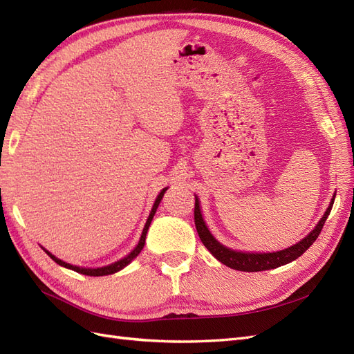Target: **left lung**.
<instances>
[{"label": "left lung", "mask_w": 354, "mask_h": 354, "mask_svg": "<svg viewBox=\"0 0 354 354\" xmlns=\"http://www.w3.org/2000/svg\"><path fill=\"white\" fill-rule=\"evenodd\" d=\"M335 196L332 198L330 205L326 209L325 216L320 218V221L317 223V226L315 227V230L306 236L303 241H299L298 243H295L291 248H286L283 251H277V252H266V254H252V252H238L226 248V246L221 245L220 242H217L214 239L212 234L209 233V230L207 229L205 223H203L202 214L199 209V202L198 198L195 199V226L198 230L199 238L202 241V243L205 245V248L216 257V259L226 264L230 269L234 270H241V272H263V270H270V269H276V267L283 266L294 261L295 259H298L299 255H303L312 243L317 239L319 233L322 232L324 224L329 216L332 203H334Z\"/></svg>", "instance_id": "obj_1"}]
</instances>
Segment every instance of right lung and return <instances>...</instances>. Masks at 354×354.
<instances>
[{
	"label": "right lung",
	"mask_w": 354,
	"mask_h": 354,
	"mask_svg": "<svg viewBox=\"0 0 354 354\" xmlns=\"http://www.w3.org/2000/svg\"><path fill=\"white\" fill-rule=\"evenodd\" d=\"M165 190H167V189H164L162 192H160V194H159V195H158V198H156V201H155V203H153V208H152L151 214H149V218H147V221H146V226H145V229H143V233H142V238H140V241H138V245L136 246V248H134L130 254H128L127 257H124L122 260L116 261V263H113V264H111V266L100 267V269H84V267L72 266V264H69V263H65V261H62V260L56 259L55 255H51V254L46 250L47 255H50V257H51V260H55L59 266H63V267H66V269H71V270H75L77 273H82V274H87V276H106V274H112V273L120 272L121 269H124V267H125L127 264H130L138 254L142 252L143 246H145V241H146V233H147V229H149V226H151L152 218H153L155 212H156V209H158V207H159V202H160V199H162V196H164V194H165Z\"/></svg>",
	"instance_id": "right-lung-1"
}]
</instances>
